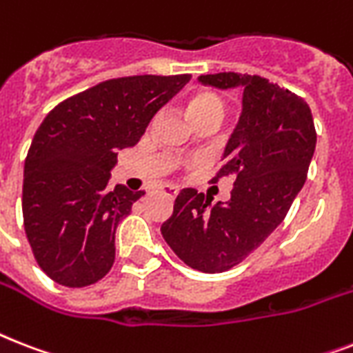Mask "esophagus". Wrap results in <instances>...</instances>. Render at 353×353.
I'll list each match as a JSON object with an SVG mask.
<instances>
[{"instance_id":"obj_1","label":"esophagus","mask_w":353,"mask_h":353,"mask_svg":"<svg viewBox=\"0 0 353 353\" xmlns=\"http://www.w3.org/2000/svg\"><path fill=\"white\" fill-rule=\"evenodd\" d=\"M177 192H179V188H177L176 185H163V187H161V194H165L166 198L174 199L177 196Z\"/></svg>"}]
</instances>
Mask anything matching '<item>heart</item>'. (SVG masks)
I'll return each mask as SVG.
<instances>
[{"label":"heart","instance_id":"obj_1","mask_svg":"<svg viewBox=\"0 0 353 353\" xmlns=\"http://www.w3.org/2000/svg\"><path fill=\"white\" fill-rule=\"evenodd\" d=\"M223 112H225V102L214 91H198L187 102V115L190 117V121L205 117V115L223 117Z\"/></svg>","mask_w":353,"mask_h":353}]
</instances>
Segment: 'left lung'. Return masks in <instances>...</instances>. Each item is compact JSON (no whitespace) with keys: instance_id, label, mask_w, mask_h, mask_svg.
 <instances>
[{"instance_id":"8db88e82","label":"left lung","mask_w":353,"mask_h":353,"mask_svg":"<svg viewBox=\"0 0 353 353\" xmlns=\"http://www.w3.org/2000/svg\"><path fill=\"white\" fill-rule=\"evenodd\" d=\"M218 90L243 88L241 115L212 181L234 174L231 199L210 205L196 188L177 194L161 234L188 268L223 273L262 245L304 187L317 133L312 110L290 90L251 74H201Z\"/></svg>"}]
</instances>
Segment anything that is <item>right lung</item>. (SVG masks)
<instances>
[{
	"instance_id": "obj_1",
	"label": "right lung",
	"mask_w": 353,
	"mask_h": 353,
	"mask_svg": "<svg viewBox=\"0 0 353 353\" xmlns=\"http://www.w3.org/2000/svg\"><path fill=\"white\" fill-rule=\"evenodd\" d=\"M190 74L106 80L60 102L36 130L23 168V225L57 284H95L115 260V231L143 190L112 188L119 150L141 141Z\"/></svg>"
}]
</instances>
